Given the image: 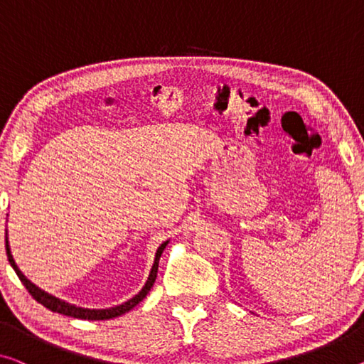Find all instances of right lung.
<instances>
[{
    "label": "right lung",
    "mask_w": 364,
    "mask_h": 364,
    "mask_svg": "<svg viewBox=\"0 0 364 364\" xmlns=\"http://www.w3.org/2000/svg\"><path fill=\"white\" fill-rule=\"evenodd\" d=\"M167 244H169V240H166V242H163L158 247V252H156V257H154L153 268H151L149 277L146 279V283H144V287L141 288V291L133 296L132 299H128L127 303L119 304V306H115V307H109V309H87V307H80V306L70 304V303H66V301L57 298V296L48 294L47 291H43V289L36 287V284H33L31 279H27L24 277V273L19 270V267L16 265V262L13 259V254H11L9 242H8V232H6V255H8V260H9L11 267L14 268L16 275L19 277L22 284H24V287H26L27 291L32 294V298L36 299L37 303H41L42 306H46L47 309H50L52 312H58V314L76 317V318H87V321H105V318L119 317L122 314H125V312L132 311L133 307H135L138 303H141V301L146 298V294L149 293L151 287H153L154 282H156V277H158V267H159L161 254H163V250L166 249Z\"/></svg>",
    "instance_id": "add662e5"
}]
</instances>
